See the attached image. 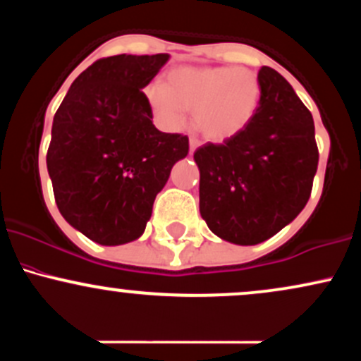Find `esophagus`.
Instances as JSON below:
<instances>
[{
	"instance_id": "esophagus-1",
	"label": "esophagus",
	"mask_w": 361,
	"mask_h": 361,
	"mask_svg": "<svg viewBox=\"0 0 361 361\" xmlns=\"http://www.w3.org/2000/svg\"><path fill=\"white\" fill-rule=\"evenodd\" d=\"M198 146H200V142H198V140L195 139V137H190V152H192V154H193V151H195V149H197Z\"/></svg>"
}]
</instances>
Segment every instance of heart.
Returning a JSON list of instances; mask_svg holds the SVG:
<instances>
[{"mask_svg": "<svg viewBox=\"0 0 361 361\" xmlns=\"http://www.w3.org/2000/svg\"><path fill=\"white\" fill-rule=\"evenodd\" d=\"M259 81L246 68H178L166 86L149 85L144 94L152 115L164 128L183 126L186 110L205 137L226 140L238 135L255 117Z\"/></svg>", "mask_w": 361, "mask_h": 361, "instance_id": "1", "label": "heart"}]
</instances>
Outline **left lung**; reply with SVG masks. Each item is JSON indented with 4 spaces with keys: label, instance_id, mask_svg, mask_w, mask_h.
Listing matches in <instances>:
<instances>
[{
    "label": "left lung",
    "instance_id": "left-lung-1",
    "mask_svg": "<svg viewBox=\"0 0 361 361\" xmlns=\"http://www.w3.org/2000/svg\"><path fill=\"white\" fill-rule=\"evenodd\" d=\"M258 81L259 103L247 127L193 154L202 219L241 246L267 241L302 212L319 163L312 115L290 82L268 66Z\"/></svg>",
    "mask_w": 361,
    "mask_h": 361
}]
</instances>
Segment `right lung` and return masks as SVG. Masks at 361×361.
Returning a JSON list of instances; mask_svg holds the SVG:
<instances>
[{"mask_svg":"<svg viewBox=\"0 0 361 361\" xmlns=\"http://www.w3.org/2000/svg\"><path fill=\"white\" fill-rule=\"evenodd\" d=\"M168 54L94 61L54 115L47 169L62 217L91 241L137 239L188 137L152 123L146 88Z\"/></svg>","mask_w":361,"mask_h":361,"instance_id":"add662e5","label":"right lung"}]
</instances>
